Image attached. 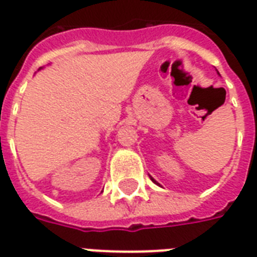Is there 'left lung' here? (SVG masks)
Instances as JSON below:
<instances>
[{"instance_id": "obj_1", "label": "left lung", "mask_w": 257, "mask_h": 257, "mask_svg": "<svg viewBox=\"0 0 257 257\" xmlns=\"http://www.w3.org/2000/svg\"><path fill=\"white\" fill-rule=\"evenodd\" d=\"M150 178H151V181H152V182H154V183H155V185H158V186H160V185H159V183H158V182H156V181H155V179H154V178H152V176H150Z\"/></svg>"}]
</instances>
